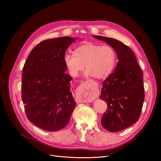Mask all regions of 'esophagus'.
<instances>
[{"label": "esophagus", "mask_w": 161, "mask_h": 161, "mask_svg": "<svg viewBox=\"0 0 161 161\" xmlns=\"http://www.w3.org/2000/svg\"><path fill=\"white\" fill-rule=\"evenodd\" d=\"M90 81H86L85 82H83L81 83V93L82 96L84 97V99H85V101L83 102L87 103L91 101L92 98H94L96 97L97 92H98V87L97 86H94L92 88L87 87L86 88V86H88L89 85Z\"/></svg>", "instance_id": "1"}]
</instances>
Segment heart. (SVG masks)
<instances>
[{
  "label": "heart",
  "instance_id": "b5f03b06",
  "mask_svg": "<svg viewBox=\"0 0 161 161\" xmlns=\"http://www.w3.org/2000/svg\"><path fill=\"white\" fill-rule=\"evenodd\" d=\"M117 61L115 49L109 46L87 42L78 46L74 54H65L63 62L70 74L76 77L84 70L87 77L106 79L114 70Z\"/></svg>",
  "mask_w": 161,
  "mask_h": 161
}]
</instances>
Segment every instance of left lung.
Returning a JSON list of instances; mask_svg holds the SVG:
<instances>
[{
	"instance_id": "1",
	"label": "left lung",
	"mask_w": 161,
	"mask_h": 161,
	"mask_svg": "<svg viewBox=\"0 0 161 161\" xmlns=\"http://www.w3.org/2000/svg\"><path fill=\"white\" fill-rule=\"evenodd\" d=\"M92 36L104 41L117 55V66L103 81L100 98L108 105L101 124L109 132H118L132 125L140 116L145 98L142 72L129 47L114 38Z\"/></svg>"
}]
</instances>
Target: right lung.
Masks as SVG:
<instances>
[{
    "label": "right lung",
    "instance_id": "1",
    "mask_svg": "<svg viewBox=\"0 0 161 161\" xmlns=\"http://www.w3.org/2000/svg\"><path fill=\"white\" fill-rule=\"evenodd\" d=\"M77 38L42 41L30 53L23 69L22 100L28 119L39 128L55 132L69 123L75 102L72 77L65 73L63 57Z\"/></svg>",
    "mask_w": 161,
    "mask_h": 161
}]
</instances>
